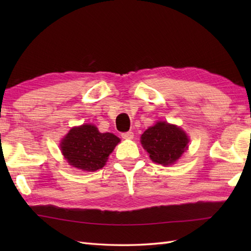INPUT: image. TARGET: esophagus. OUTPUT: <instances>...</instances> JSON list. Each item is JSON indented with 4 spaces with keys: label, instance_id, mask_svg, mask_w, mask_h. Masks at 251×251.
I'll use <instances>...</instances> for the list:
<instances>
[{
    "label": "esophagus",
    "instance_id": "obj_1",
    "mask_svg": "<svg viewBox=\"0 0 251 251\" xmlns=\"http://www.w3.org/2000/svg\"><path fill=\"white\" fill-rule=\"evenodd\" d=\"M122 138H124V139H132V138H134V132H132V131L123 132Z\"/></svg>",
    "mask_w": 251,
    "mask_h": 251
}]
</instances>
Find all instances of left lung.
Returning <instances> with one entry per match:
<instances>
[{"label":"left lung","instance_id":"1","mask_svg":"<svg viewBox=\"0 0 251 251\" xmlns=\"http://www.w3.org/2000/svg\"><path fill=\"white\" fill-rule=\"evenodd\" d=\"M140 142L154 163L172 165L188 149L189 138L176 125L158 122L143 132Z\"/></svg>","mask_w":251,"mask_h":251}]
</instances>
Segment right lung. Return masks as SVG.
Wrapping results in <instances>:
<instances>
[{
    "mask_svg": "<svg viewBox=\"0 0 251 251\" xmlns=\"http://www.w3.org/2000/svg\"><path fill=\"white\" fill-rule=\"evenodd\" d=\"M119 142L120 138L113 134H101L94 125H82L68 132L60 148L67 162L73 167L95 172L104 166Z\"/></svg>",
    "mask_w": 251,
    "mask_h": 251,
    "instance_id": "obj_1",
    "label": "right lung"
}]
</instances>
